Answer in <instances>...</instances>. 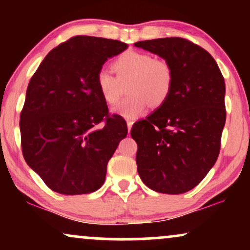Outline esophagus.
I'll list each match as a JSON object with an SVG mask.
<instances>
[{
  "mask_svg": "<svg viewBox=\"0 0 250 250\" xmlns=\"http://www.w3.org/2000/svg\"><path fill=\"white\" fill-rule=\"evenodd\" d=\"M133 121H127V128H128V131H131V128H132V126H133Z\"/></svg>",
  "mask_w": 250,
  "mask_h": 250,
  "instance_id": "1",
  "label": "esophagus"
}]
</instances>
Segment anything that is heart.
Listing matches in <instances>:
<instances>
[{"label":"heart","instance_id":"1","mask_svg":"<svg viewBox=\"0 0 250 250\" xmlns=\"http://www.w3.org/2000/svg\"><path fill=\"white\" fill-rule=\"evenodd\" d=\"M111 69L115 76L105 70L97 75V88L105 104L115 105L127 87L129 95L114 109L118 115L134 118L150 104L163 107L170 97L174 71L168 61L150 53L127 51L112 61Z\"/></svg>","mask_w":250,"mask_h":250}]
</instances>
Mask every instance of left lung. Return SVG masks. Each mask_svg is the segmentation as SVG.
Here are the masks:
<instances>
[{
    "instance_id": "left-lung-1",
    "label": "left lung",
    "mask_w": 250,
    "mask_h": 250,
    "mask_svg": "<svg viewBox=\"0 0 250 250\" xmlns=\"http://www.w3.org/2000/svg\"><path fill=\"white\" fill-rule=\"evenodd\" d=\"M134 45L164 58L174 71L166 104L132 126L139 175L157 192L184 193L204 180L220 153L227 119L224 77L206 50L182 37Z\"/></svg>"
}]
</instances>
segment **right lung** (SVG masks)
Returning a JSON list of instances; mask_svg holds the SVG:
<instances>
[{
  "mask_svg": "<svg viewBox=\"0 0 250 250\" xmlns=\"http://www.w3.org/2000/svg\"><path fill=\"white\" fill-rule=\"evenodd\" d=\"M127 47L117 40L74 36L51 50L30 78L19 122L22 155L51 190L86 194L104 183L127 125L109 114L97 75Z\"/></svg>",
  "mask_w": 250,
  "mask_h": 250,
  "instance_id": "obj_1",
  "label": "right lung"
}]
</instances>
